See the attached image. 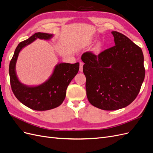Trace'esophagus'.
I'll return each instance as SVG.
<instances>
[{
	"mask_svg": "<svg viewBox=\"0 0 153 153\" xmlns=\"http://www.w3.org/2000/svg\"><path fill=\"white\" fill-rule=\"evenodd\" d=\"M83 66H84V63L82 62H80V68H79V71L80 72H83Z\"/></svg>",
	"mask_w": 153,
	"mask_h": 153,
	"instance_id": "obj_1",
	"label": "esophagus"
}]
</instances>
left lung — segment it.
Returning a JSON list of instances; mask_svg holds the SVG:
<instances>
[{"instance_id": "1", "label": "left lung", "mask_w": 153, "mask_h": 153, "mask_svg": "<svg viewBox=\"0 0 153 153\" xmlns=\"http://www.w3.org/2000/svg\"><path fill=\"white\" fill-rule=\"evenodd\" d=\"M115 46L98 55L82 54L90 103L105 110L126 107L135 100L145 77L142 49L128 37L112 31Z\"/></svg>"}]
</instances>
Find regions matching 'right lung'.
<instances>
[{
    "mask_svg": "<svg viewBox=\"0 0 153 153\" xmlns=\"http://www.w3.org/2000/svg\"><path fill=\"white\" fill-rule=\"evenodd\" d=\"M53 34L37 32L22 42L15 49L10 61L9 73L11 89L16 98L22 103L32 110L44 111L61 105L66 98L69 83L79 70V63H59L55 66L52 75L41 85L28 86L20 82L16 73V63L20 51L37 39L49 40Z\"/></svg>",
    "mask_w": 153,
    "mask_h": 153,
    "instance_id": "add662e5",
    "label": "right lung"
}]
</instances>
